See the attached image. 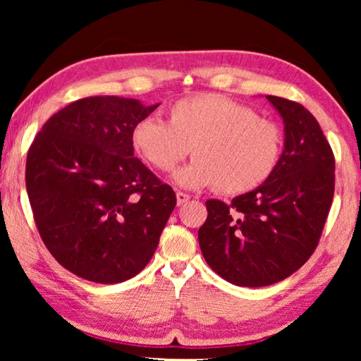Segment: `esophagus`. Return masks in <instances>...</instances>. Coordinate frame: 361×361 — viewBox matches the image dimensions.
Returning a JSON list of instances; mask_svg holds the SVG:
<instances>
[{"label": "esophagus", "instance_id": "esophagus-1", "mask_svg": "<svg viewBox=\"0 0 361 361\" xmlns=\"http://www.w3.org/2000/svg\"><path fill=\"white\" fill-rule=\"evenodd\" d=\"M189 199H191V197H189L188 194L180 192V191L176 192V204H178V205H185Z\"/></svg>", "mask_w": 361, "mask_h": 361}]
</instances>
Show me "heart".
<instances>
[{"mask_svg":"<svg viewBox=\"0 0 361 361\" xmlns=\"http://www.w3.org/2000/svg\"><path fill=\"white\" fill-rule=\"evenodd\" d=\"M132 145L152 169L172 172L189 151L195 157L173 175L178 186H216L235 195L255 191L271 178L283 148L276 122L219 94H199L175 102L169 122L138 121Z\"/></svg>","mask_w":361,"mask_h":361,"instance_id":"obj_1","label":"heart"}]
</instances>
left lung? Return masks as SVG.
I'll return each instance as SVG.
<instances>
[{"label":"left lung","instance_id":"1","mask_svg":"<svg viewBox=\"0 0 361 361\" xmlns=\"http://www.w3.org/2000/svg\"><path fill=\"white\" fill-rule=\"evenodd\" d=\"M283 121V151L264 185L232 199L207 200L202 255L237 286L282 282L310 258L334 194V156L319 122L296 102L266 95Z\"/></svg>","mask_w":361,"mask_h":361}]
</instances>
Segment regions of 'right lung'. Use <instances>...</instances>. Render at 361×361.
I'll list each match as a JSON object with an SVG mask.
<instances>
[{
	"instance_id": "1",
	"label": "right lung",
	"mask_w": 361,
	"mask_h": 361,
	"mask_svg": "<svg viewBox=\"0 0 361 361\" xmlns=\"http://www.w3.org/2000/svg\"><path fill=\"white\" fill-rule=\"evenodd\" d=\"M157 106L87 97L49 118L30 146L25 183L36 228L78 277L126 282L156 252L176 197L133 156L132 129Z\"/></svg>"
}]
</instances>
